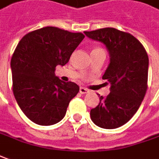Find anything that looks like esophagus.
Instances as JSON below:
<instances>
[{
	"mask_svg": "<svg viewBox=\"0 0 159 159\" xmlns=\"http://www.w3.org/2000/svg\"><path fill=\"white\" fill-rule=\"evenodd\" d=\"M80 93L81 94H87L89 92V90L88 89L84 88V87H80Z\"/></svg>",
	"mask_w": 159,
	"mask_h": 159,
	"instance_id": "obj_1",
	"label": "esophagus"
}]
</instances>
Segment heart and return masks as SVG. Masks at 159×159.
Instances as JSON below:
<instances>
[{
  "label": "heart",
  "instance_id": "b5f03b06",
  "mask_svg": "<svg viewBox=\"0 0 159 159\" xmlns=\"http://www.w3.org/2000/svg\"><path fill=\"white\" fill-rule=\"evenodd\" d=\"M98 50H103V49H102L101 48H95L92 51H98Z\"/></svg>",
  "mask_w": 159,
  "mask_h": 159
}]
</instances>
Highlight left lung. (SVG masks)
<instances>
[{"label":"left lung","instance_id":"1","mask_svg":"<svg viewBox=\"0 0 159 159\" xmlns=\"http://www.w3.org/2000/svg\"><path fill=\"white\" fill-rule=\"evenodd\" d=\"M89 38L102 43L110 54V64L102 75L111 93L90 111V118L103 129L125 125L138 111L147 90L149 58L142 43L132 34L104 28L85 31ZM106 83V84H108Z\"/></svg>","mask_w":159,"mask_h":159}]
</instances>
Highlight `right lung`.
I'll return each instance as SVG.
<instances>
[{
    "instance_id": "1",
    "label": "right lung",
    "mask_w": 159,
    "mask_h": 159,
    "mask_svg": "<svg viewBox=\"0 0 159 159\" xmlns=\"http://www.w3.org/2000/svg\"><path fill=\"white\" fill-rule=\"evenodd\" d=\"M84 38L56 27H45L25 34L11 58L13 93L27 117L39 125H52L64 117L71 99L79 91L73 82L56 76Z\"/></svg>"
}]
</instances>
